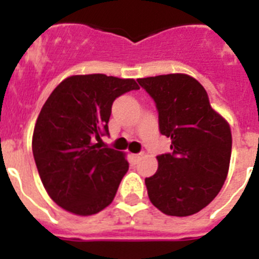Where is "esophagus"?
Returning a JSON list of instances; mask_svg holds the SVG:
<instances>
[{"label": "esophagus", "mask_w": 259, "mask_h": 259, "mask_svg": "<svg viewBox=\"0 0 259 259\" xmlns=\"http://www.w3.org/2000/svg\"><path fill=\"white\" fill-rule=\"evenodd\" d=\"M143 153H137V154H132V159H134L135 163H137V162L140 161L141 158H143Z\"/></svg>", "instance_id": "34e87169"}]
</instances>
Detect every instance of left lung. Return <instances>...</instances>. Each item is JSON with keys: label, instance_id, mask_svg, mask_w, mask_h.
<instances>
[{"label": "left lung", "instance_id": "1", "mask_svg": "<svg viewBox=\"0 0 259 259\" xmlns=\"http://www.w3.org/2000/svg\"><path fill=\"white\" fill-rule=\"evenodd\" d=\"M137 81L154 100L159 132L171 139V152L157 155V172L145 179L149 200L167 215L196 214L214 200L227 178L230 125L211 107L205 88L189 75Z\"/></svg>", "mask_w": 259, "mask_h": 259}]
</instances>
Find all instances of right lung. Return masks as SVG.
I'll return each mask as SVG.
<instances>
[{"label":"right lung","instance_id":"obj_1","mask_svg":"<svg viewBox=\"0 0 259 259\" xmlns=\"http://www.w3.org/2000/svg\"><path fill=\"white\" fill-rule=\"evenodd\" d=\"M137 89L134 79L75 75L49 96L36 122L32 152L41 182L57 205L92 215L114 200L128 162L123 153L95 141L109 135L115 98Z\"/></svg>","mask_w":259,"mask_h":259}]
</instances>
